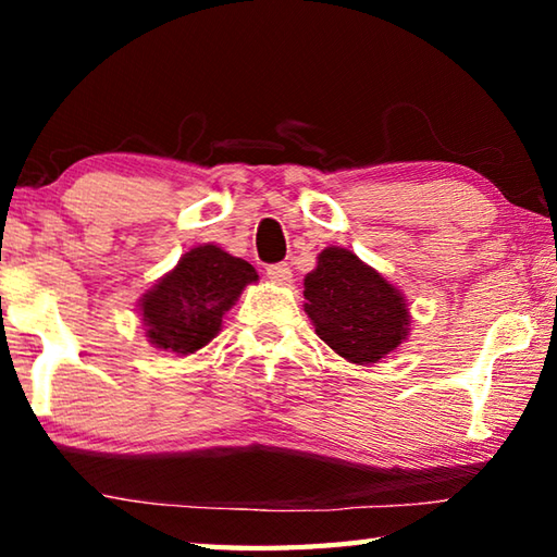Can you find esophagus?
I'll return each instance as SVG.
<instances>
[{
    "label": "esophagus",
    "instance_id": "34e87169",
    "mask_svg": "<svg viewBox=\"0 0 557 557\" xmlns=\"http://www.w3.org/2000/svg\"><path fill=\"white\" fill-rule=\"evenodd\" d=\"M265 275L272 282H280V285H285V282H289V277H292V270H289L287 262H275V265H268Z\"/></svg>",
    "mask_w": 557,
    "mask_h": 557
}]
</instances>
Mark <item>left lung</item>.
<instances>
[{
	"label": "left lung",
	"instance_id": "left-lung-1",
	"mask_svg": "<svg viewBox=\"0 0 557 557\" xmlns=\"http://www.w3.org/2000/svg\"><path fill=\"white\" fill-rule=\"evenodd\" d=\"M305 299L317 336L351 363H379L408 336L400 292L346 248L319 252L305 277Z\"/></svg>",
	"mask_w": 557,
	"mask_h": 557
}]
</instances>
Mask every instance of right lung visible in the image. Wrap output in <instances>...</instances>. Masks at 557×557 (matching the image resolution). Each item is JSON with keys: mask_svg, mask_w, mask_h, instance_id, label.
Returning a JSON list of instances; mask_svg holds the SVG:
<instances>
[{"mask_svg": "<svg viewBox=\"0 0 557 557\" xmlns=\"http://www.w3.org/2000/svg\"><path fill=\"white\" fill-rule=\"evenodd\" d=\"M258 280L256 268L219 245H199L178 260L139 299L149 344L172 354H194L221 332L223 314L245 285Z\"/></svg>", "mask_w": 557, "mask_h": 557, "instance_id": "add662e5", "label": "right lung"}]
</instances>
